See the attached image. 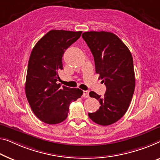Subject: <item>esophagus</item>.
Instances as JSON below:
<instances>
[{
  "label": "esophagus",
  "mask_w": 160,
  "mask_h": 160,
  "mask_svg": "<svg viewBox=\"0 0 160 160\" xmlns=\"http://www.w3.org/2000/svg\"><path fill=\"white\" fill-rule=\"evenodd\" d=\"M83 97L84 98H89V91L88 90H84L83 91Z\"/></svg>",
  "instance_id": "1"
}]
</instances>
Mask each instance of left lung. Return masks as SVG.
<instances>
[{"instance_id":"1","label":"left lung","mask_w":160,"mask_h":160,"mask_svg":"<svg viewBox=\"0 0 160 160\" xmlns=\"http://www.w3.org/2000/svg\"><path fill=\"white\" fill-rule=\"evenodd\" d=\"M94 57L95 72L106 85L103 97L90 92L101 106L88 116L97 124L116 123L127 111L135 88V75L132 54L116 34L107 32H87L82 35Z\"/></svg>"}]
</instances>
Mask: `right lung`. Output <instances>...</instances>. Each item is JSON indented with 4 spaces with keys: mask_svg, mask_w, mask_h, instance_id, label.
<instances>
[{
    "mask_svg": "<svg viewBox=\"0 0 160 160\" xmlns=\"http://www.w3.org/2000/svg\"><path fill=\"white\" fill-rule=\"evenodd\" d=\"M82 32L51 30L33 48L28 64L25 92L32 111L48 124L68 117L69 106L83 92L79 88L60 87L58 72L63 70L65 50L79 39Z\"/></svg>",
    "mask_w": 160,
    "mask_h": 160,
    "instance_id": "right-lung-1",
    "label": "right lung"
}]
</instances>
